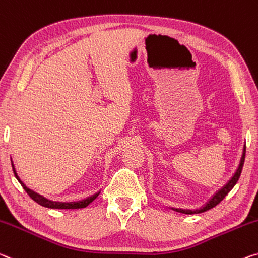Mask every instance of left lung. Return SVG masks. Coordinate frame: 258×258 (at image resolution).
I'll use <instances>...</instances> for the list:
<instances>
[{
    "instance_id": "1",
    "label": "left lung",
    "mask_w": 258,
    "mask_h": 258,
    "mask_svg": "<svg viewBox=\"0 0 258 258\" xmlns=\"http://www.w3.org/2000/svg\"><path fill=\"white\" fill-rule=\"evenodd\" d=\"M244 156H246V145L243 147V151H242V156H241L240 159V164L238 166V169H236L235 173L233 174V177L230 179V180L227 181V183L225 186H223L222 188L218 191H216L215 195L212 196V198L208 201L206 204H204L203 207L200 208V209H196V210H188V209H177V208H171V209L174 210V211H178V212H182V214H186V215H193V214H201V212H204L207 210L211 209V208H214L217 206V204L223 201V199L226 196L228 193H230L231 189L233 187L235 186V183L238 182L239 178H240V174H241V171H242V167H243V163H244Z\"/></svg>"
}]
</instances>
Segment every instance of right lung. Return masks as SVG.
<instances>
[{
	"label": "right lung",
	"mask_w": 258,
	"mask_h": 258,
	"mask_svg": "<svg viewBox=\"0 0 258 258\" xmlns=\"http://www.w3.org/2000/svg\"><path fill=\"white\" fill-rule=\"evenodd\" d=\"M11 165H12V170H14V173H15V177L17 178V180L19 181L20 185L23 186L24 189H25L26 193L30 195V198L32 200H34L36 203H39L40 206L42 207H46V208H50V209H81V208H86L88 206L89 203H92L94 200H95L97 196L100 195V191H97L92 196H89V198L85 199V200H81V201H77V202H54V201H50V200H48L44 198V196L40 195L38 193H35L34 190H32L28 188L25 183H24L22 180H20L17 172H16L15 170V166H14V163L11 161Z\"/></svg>",
	"instance_id": "right-lung-1"
}]
</instances>
